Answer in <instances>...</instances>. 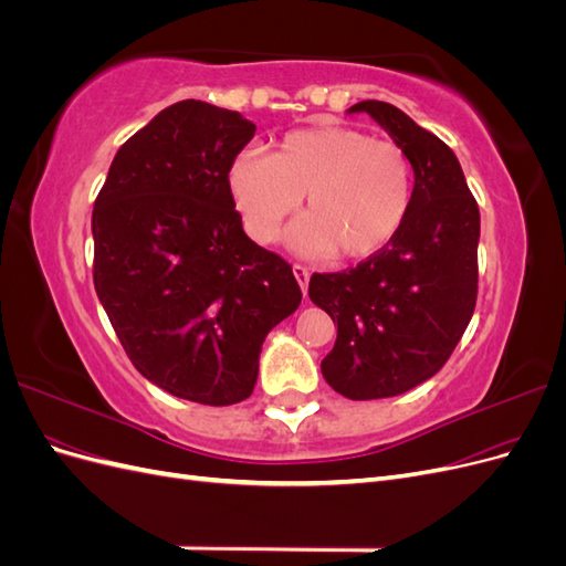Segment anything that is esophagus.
I'll use <instances>...</instances> for the list:
<instances>
[{"instance_id":"esophagus-1","label":"esophagus","mask_w":566,"mask_h":566,"mask_svg":"<svg viewBox=\"0 0 566 566\" xmlns=\"http://www.w3.org/2000/svg\"><path fill=\"white\" fill-rule=\"evenodd\" d=\"M293 273H295V279L302 287V293L306 295V287H310V269L302 266V264H293Z\"/></svg>"}]
</instances>
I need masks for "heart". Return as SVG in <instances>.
<instances>
[{"mask_svg": "<svg viewBox=\"0 0 566 566\" xmlns=\"http://www.w3.org/2000/svg\"><path fill=\"white\" fill-rule=\"evenodd\" d=\"M229 191L252 241H276L304 196L306 214L290 227L287 245L304 256L361 260L401 231L413 202V167L397 144L325 125L285 134L269 158L241 153L229 169Z\"/></svg>", "mask_w": 566, "mask_h": 566, "instance_id": "b5f03b06", "label": "heart"}]
</instances>
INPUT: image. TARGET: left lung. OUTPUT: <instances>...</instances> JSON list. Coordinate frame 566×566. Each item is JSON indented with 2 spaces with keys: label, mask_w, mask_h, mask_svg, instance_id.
<instances>
[{
  "label": "left lung",
  "mask_w": 566,
  "mask_h": 566,
  "mask_svg": "<svg viewBox=\"0 0 566 566\" xmlns=\"http://www.w3.org/2000/svg\"><path fill=\"white\" fill-rule=\"evenodd\" d=\"M413 167L401 231L356 269L314 273L310 297L337 323L321 373L354 401L397 397L449 361L476 302L479 208L453 150L397 106L361 101Z\"/></svg>",
  "instance_id": "8db88e82"
}]
</instances>
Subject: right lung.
Here are the masks:
<instances>
[{"label": "right lung", "instance_id": "add662e5", "mask_svg": "<svg viewBox=\"0 0 566 566\" xmlns=\"http://www.w3.org/2000/svg\"><path fill=\"white\" fill-rule=\"evenodd\" d=\"M254 129L205 101L172 104L119 146L92 214L94 287L132 364L205 406L250 397L269 331L302 302L229 191Z\"/></svg>", "mask_w": 566, "mask_h": 566}]
</instances>
